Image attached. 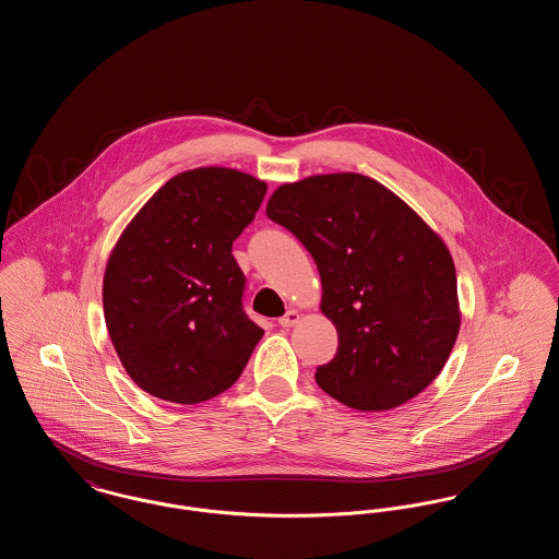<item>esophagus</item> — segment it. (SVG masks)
Segmentation results:
<instances>
[{"mask_svg":"<svg viewBox=\"0 0 559 559\" xmlns=\"http://www.w3.org/2000/svg\"><path fill=\"white\" fill-rule=\"evenodd\" d=\"M299 319H301V317H299V312H297V310H289L285 317H281V319H278V324H281V326H285V329H292V326H295V324L299 322Z\"/></svg>","mask_w":559,"mask_h":559,"instance_id":"1","label":"esophagus"}]
</instances>
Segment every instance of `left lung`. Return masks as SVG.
<instances>
[{
	"label": "left lung",
	"mask_w": 559,
	"mask_h": 559,
	"mask_svg": "<svg viewBox=\"0 0 559 559\" xmlns=\"http://www.w3.org/2000/svg\"><path fill=\"white\" fill-rule=\"evenodd\" d=\"M266 215L314 258L320 310L340 347L317 369L331 399L390 411L444 369L461 326L451 251L399 194L362 174H320L276 188Z\"/></svg>",
	"instance_id": "1"
}]
</instances>
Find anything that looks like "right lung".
Wrapping results in <instances>:
<instances>
[{
  "label": "right lung",
  "mask_w": 559,
  "mask_h": 559,
  "mask_svg": "<svg viewBox=\"0 0 559 559\" xmlns=\"http://www.w3.org/2000/svg\"><path fill=\"white\" fill-rule=\"evenodd\" d=\"M266 182L230 167L188 169L135 213L108 255L103 306L133 383L167 402L226 392L264 335L242 310L233 242Z\"/></svg>",
  "instance_id": "add662e5"
}]
</instances>
